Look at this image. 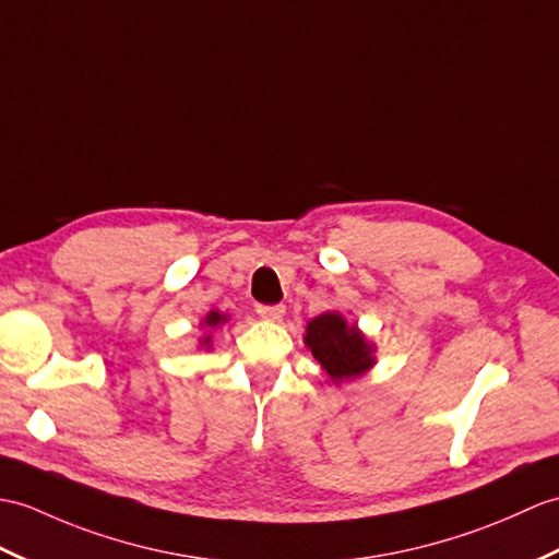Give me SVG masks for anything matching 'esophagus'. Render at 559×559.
<instances>
[{
	"label": "esophagus",
	"mask_w": 559,
	"mask_h": 559,
	"mask_svg": "<svg viewBox=\"0 0 559 559\" xmlns=\"http://www.w3.org/2000/svg\"><path fill=\"white\" fill-rule=\"evenodd\" d=\"M257 314L266 321H281L285 317V305H259Z\"/></svg>",
	"instance_id": "1"
}]
</instances>
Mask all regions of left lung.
<instances>
[{
	"instance_id": "obj_1",
	"label": "left lung",
	"mask_w": 559,
	"mask_h": 559,
	"mask_svg": "<svg viewBox=\"0 0 559 559\" xmlns=\"http://www.w3.org/2000/svg\"><path fill=\"white\" fill-rule=\"evenodd\" d=\"M302 341L333 385L355 381L376 365V343L341 311H323L309 319Z\"/></svg>"
}]
</instances>
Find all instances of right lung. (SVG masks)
<instances>
[{"label": "right lung", "mask_w": 559, "mask_h": 559, "mask_svg": "<svg viewBox=\"0 0 559 559\" xmlns=\"http://www.w3.org/2000/svg\"><path fill=\"white\" fill-rule=\"evenodd\" d=\"M228 319H230V314H224V311H218V309L206 311V314L200 319L202 335L198 338V349H206V353H210L212 345H214V335H212V331H216V329L224 326V323H228Z\"/></svg>", "instance_id": "add662e5"}]
</instances>
